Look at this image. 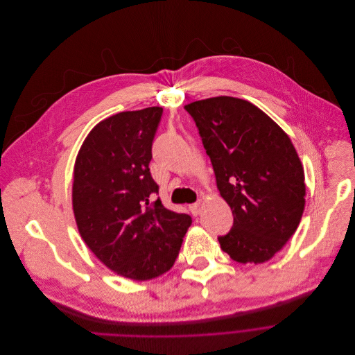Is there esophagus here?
Instances as JSON below:
<instances>
[{
	"mask_svg": "<svg viewBox=\"0 0 355 355\" xmlns=\"http://www.w3.org/2000/svg\"><path fill=\"white\" fill-rule=\"evenodd\" d=\"M189 208H190L193 216H198L200 211H201V201H197V202H194V204H190Z\"/></svg>",
	"mask_w": 355,
	"mask_h": 355,
	"instance_id": "obj_1",
	"label": "esophagus"
}]
</instances>
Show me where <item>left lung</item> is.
<instances>
[{
  "mask_svg": "<svg viewBox=\"0 0 355 355\" xmlns=\"http://www.w3.org/2000/svg\"><path fill=\"white\" fill-rule=\"evenodd\" d=\"M184 109L234 214V227L218 238L221 249L243 264L270 260L294 235L305 208V173L291 138L245 99L216 96Z\"/></svg>",
  "mask_w": 355,
  "mask_h": 355,
  "instance_id": "left-lung-1",
  "label": "left lung"
}]
</instances>
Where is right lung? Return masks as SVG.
Returning a JSON list of instances; mask_svg holds the SVG:
<instances>
[{
    "instance_id": "add662e5",
    "label": "right lung",
    "mask_w": 355,
    "mask_h": 355,
    "mask_svg": "<svg viewBox=\"0 0 355 355\" xmlns=\"http://www.w3.org/2000/svg\"><path fill=\"white\" fill-rule=\"evenodd\" d=\"M162 107L120 112L87 135L74 165L73 209L92 253L113 272L147 281L172 268L191 218L150 196V172Z\"/></svg>"
}]
</instances>
